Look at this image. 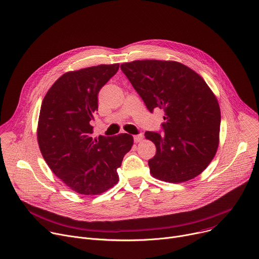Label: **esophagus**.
I'll use <instances>...</instances> for the list:
<instances>
[{
  "instance_id": "1",
  "label": "esophagus",
  "mask_w": 259,
  "mask_h": 259,
  "mask_svg": "<svg viewBox=\"0 0 259 259\" xmlns=\"http://www.w3.org/2000/svg\"><path fill=\"white\" fill-rule=\"evenodd\" d=\"M134 139V142L137 144V143H142L143 140H144V135L143 134H139V135H134L133 136Z\"/></svg>"
}]
</instances>
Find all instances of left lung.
I'll return each instance as SVG.
<instances>
[{
  "label": "left lung",
  "instance_id": "1",
  "mask_svg": "<svg viewBox=\"0 0 259 259\" xmlns=\"http://www.w3.org/2000/svg\"><path fill=\"white\" fill-rule=\"evenodd\" d=\"M120 68L151 112L164 111V134L145 133L156 146V155L148 162L151 175L169 183L200 175L220 143L221 110L207 83L192 68L171 60H135Z\"/></svg>",
  "mask_w": 259,
  "mask_h": 259
}]
</instances>
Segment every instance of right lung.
<instances>
[{"label":"right lung","instance_id":"1","mask_svg":"<svg viewBox=\"0 0 259 259\" xmlns=\"http://www.w3.org/2000/svg\"><path fill=\"white\" fill-rule=\"evenodd\" d=\"M119 64H100L63 74L45 96L37 142L51 170L74 192L95 196L118 181L117 167L133 145L127 133L93 137L90 124L98 94Z\"/></svg>","mask_w":259,"mask_h":259}]
</instances>
